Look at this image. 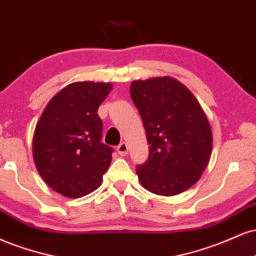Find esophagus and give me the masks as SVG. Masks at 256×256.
I'll use <instances>...</instances> for the list:
<instances>
[{"label":"esophagus","instance_id":"34e87169","mask_svg":"<svg viewBox=\"0 0 256 256\" xmlns=\"http://www.w3.org/2000/svg\"><path fill=\"white\" fill-rule=\"evenodd\" d=\"M117 152L121 156H127L128 154V146L126 142H121L117 146Z\"/></svg>","mask_w":256,"mask_h":256}]
</instances>
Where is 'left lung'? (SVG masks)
I'll return each instance as SVG.
<instances>
[{
    "label": "left lung",
    "instance_id": "1",
    "mask_svg": "<svg viewBox=\"0 0 256 256\" xmlns=\"http://www.w3.org/2000/svg\"><path fill=\"white\" fill-rule=\"evenodd\" d=\"M130 97L146 130L150 154L136 174L144 188L171 196L187 190L211 158L208 120L189 90L172 78L136 80Z\"/></svg>",
    "mask_w": 256,
    "mask_h": 256
}]
</instances>
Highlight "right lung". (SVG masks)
Instances as JSON below:
<instances>
[{"instance_id":"right-lung-1","label":"right lung","mask_w":256,"mask_h":256,"mask_svg":"<svg viewBox=\"0 0 256 256\" xmlns=\"http://www.w3.org/2000/svg\"><path fill=\"white\" fill-rule=\"evenodd\" d=\"M111 88L112 84H70L42 114L33 136V159L39 175L57 193L85 196L103 181L114 148L102 142L103 122L97 111Z\"/></svg>"}]
</instances>
